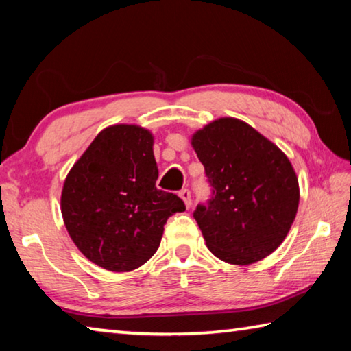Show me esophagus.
Instances as JSON below:
<instances>
[{
    "mask_svg": "<svg viewBox=\"0 0 351 351\" xmlns=\"http://www.w3.org/2000/svg\"><path fill=\"white\" fill-rule=\"evenodd\" d=\"M180 198L184 201V204H186V207L189 209L190 206H192V197H190V192L187 189H184L180 192Z\"/></svg>",
    "mask_w": 351,
    "mask_h": 351,
    "instance_id": "34e87169",
    "label": "esophagus"
}]
</instances>
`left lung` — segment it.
<instances>
[{
  "mask_svg": "<svg viewBox=\"0 0 351 351\" xmlns=\"http://www.w3.org/2000/svg\"><path fill=\"white\" fill-rule=\"evenodd\" d=\"M190 144L213 187L209 206L193 213L209 251L241 266L268 257L299 209V180L287 154L235 117L207 123Z\"/></svg>",
  "mask_w": 351,
  "mask_h": 351,
  "instance_id": "8db88e82",
  "label": "left lung"
}]
</instances>
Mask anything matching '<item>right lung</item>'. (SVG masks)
I'll return each instance as SVG.
<instances>
[{
  "mask_svg": "<svg viewBox=\"0 0 351 351\" xmlns=\"http://www.w3.org/2000/svg\"><path fill=\"white\" fill-rule=\"evenodd\" d=\"M150 130L134 123L104 128L63 182V223L77 249L106 271L138 269L158 251L164 224L186 210L176 195L156 189Z\"/></svg>",
  "mask_w": 351,
  "mask_h": 351,
  "instance_id": "right-lung-1",
  "label": "right lung"
}]
</instances>
